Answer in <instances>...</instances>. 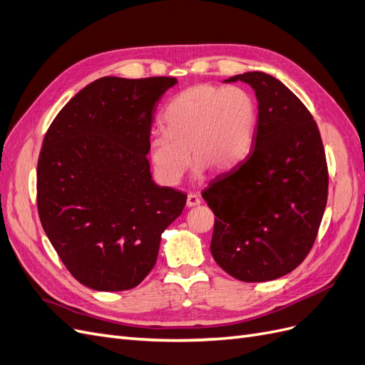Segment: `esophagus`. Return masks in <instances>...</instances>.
<instances>
[{
	"instance_id": "34e87169",
	"label": "esophagus",
	"mask_w": 365,
	"mask_h": 365,
	"mask_svg": "<svg viewBox=\"0 0 365 365\" xmlns=\"http://www.w3.org/2000/svg\"><path fill=\"white\" fill-rule=\"evenodd\" d=\"M201 204V197L197 196V195H195V193H189L187 195V202H185V205L187 207H196V205H200Z\"/></svg>"
}]
</instances>
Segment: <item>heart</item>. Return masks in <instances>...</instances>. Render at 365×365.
Here are the masks:
<instances>
[{
    "label": "heart",
    "mask_w": 365,
    "mask_h": 365,
    "mask_svg": "<svg viewBox=\"0 0 365 365\" xmlns=\"http://www.w3.org/2000/svg\"><path fill=\"white\" fill-rule=\"evenodd\" d=\"M259 123L257 103L240 86L200 83L187 88L165 108L164 130L149 140L153 173L164 185L182 178L189 155L193 175L227 172L252 149Z\"/></svg>",
    "instance_id": "b5f03b06"
}]
</instances>
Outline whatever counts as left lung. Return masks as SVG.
Instances as JSON below:
<instances>
[{
    "mask_svg": "<svg viewBox=\"0 0 365 365\" xmlns=\"http://www.w3.org/2000/svg\"><path fill=\"white\" fill-rule=\"evenodd\" d=\"M248 83L259 123L248 157L220 173L202 197L216 216V263L242 282L294 271L311 251L327 202V163L314 117L288 86L262 71L224 81Z\"/></svg>",
    "mask_w": 365,
    "mask_h": 365,
    "instance_id": "obj_1",
    "label": "left lung"
}]
</instances>
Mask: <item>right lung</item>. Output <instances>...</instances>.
I'll list each match as a JSON object with an SVG mask.
<instances>
[{"instance_id":"1","label":"right lung","mask_w":365,"mask_h":365,"mask_svg":"<svg viewBox=\"0 0 365 365\" xmlns=\"http://www.w3.org/2000/svg\"><path fill=\"white\" fill-rule=\"evenodd\" d=\"M175 77L106 76L86 85L48 128L38 161L43 231L73 277L94 291L135 288L187 196L152 180L153 114Z\"/></svg>"}]
</instances>
